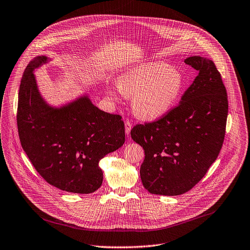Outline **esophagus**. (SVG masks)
<instances>
[{"mask_svg": "<svg viewBox=\"0 0 250 250\" xmlns=\"http://www.w3.org/2000/svg\"><path fill=\"white\" fill-rule=\"evenodd\" d=\"M125 133L128 135L130 133V130H131V127H132V125L129 121H125Z\"/></svg>", "mask_w": 250, "mask_h": 250, "instance_id": "34e87169", "label": "esophagus"}]
</instances>
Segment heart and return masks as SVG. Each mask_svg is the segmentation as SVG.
Listing matches in <instances>:
<instances>
[{"label": "heart", "instance_id": "heart-1", "mask_svg": "<svg viewBox=\"0 0 250 250\" xmlns=\"http://www.w3.org/2000/svg\"><path fill=\"white\" fill-rule=\"evenodd\" d=\"M183 88L181 71L165 62L135 66L119 78L120 92L132 97L133 111L144 120L165 116L177 103Z\"/></svg>", "mask_w": 250, "mask_h": 250}]
</instances>
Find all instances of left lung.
<instances>
[{"instance_id":"8db88e82","label":"left lung","mask_w":250,"mask_h":250,"mask_svg":"<svg viewBox=\"0 0 250 250\" xmlns=\"http://www.w3.org/2000/svg\"><path fill=\"white\" fill-rule=\"evenodd\" d=\"M198 76L181 102L152 123L136 125L131 138L145 149L140 178L151 194L177 196L191 190L216 161L225 139L228 94L215 63L191 56Z\"/></svg>"}]
</instances>
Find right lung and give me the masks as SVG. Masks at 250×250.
<instances>
[{
    "mask_svg": "<svg viewBox=\"0 0 250 250\" xmlns=\"http://www.w3.org/2000/svg\"><path fill=\"white\" fill-rule=\"evenodd\" d=\"M47 61L46 56L35 57L21 78L17 114L21 145L47 183L90 194L103 183L100 160L125 144V124L120 115L98 109L87 95L60 108L49 105L33 74Z\"/></svg>",
    "mask_w": 250,
    "mask_h": 250,
    "instance_id": "1",
    "label": "right lung"
}]
</instances>
